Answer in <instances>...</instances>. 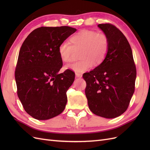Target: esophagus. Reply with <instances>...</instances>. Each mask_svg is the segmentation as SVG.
<instances>
[{
    "label": "esophagus",
    "mask_w": 150,
    "mask_h": 150,
    "mask_svg": "<svg viewBox=\"0 0 150 150\" xmlns=\"http://www.w3.org/2000/svg\"><path fill=\"white\" fill-rule=\"evenodd\" d=\"M82 74H81V73H76V78H82Z\"/></svg>",
    "instance_id": "34e87169"
}]
</instances>
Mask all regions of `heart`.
Instances as JSON below:
<instances>
[{"instance_id": "heart-1", "label": "heart", "mask_w": 150, "mask_h": 150, "mask_svg": "<svg viewBox=\"0 0 150 150\" xmlns=\"http://www.w3.org/2000/svg\"><path fill=\"white\" fill-rule=\"evenodd\" d=\"M71 43L67 41L60 44L58 52L62 61L70 62L75 51H80L81 60L67 65L66 68L77 73H82L98 65L105 59L109 50V39L103 33L84 29L79 31L71 38Z\"/></svg>"}]
</instances>
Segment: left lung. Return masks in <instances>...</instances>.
<instances>
[{"label": "left lung", "instance_id": "1", "mask_svg": "<svg viewBox=\"0 0 150 150\" xmlns=\"http://www.w3.org/2000/svg\"><path fill=\"white\" fill-rule=\"evenodd\" d=\"M109 39L105 59L83 76L89 110L105 118L118 117L128 108L134 91L137 70L130 45L124 34L110 24L98 25Z\"/></svg>", "mask_w": 150, "mask_h": 150}]
</instances>
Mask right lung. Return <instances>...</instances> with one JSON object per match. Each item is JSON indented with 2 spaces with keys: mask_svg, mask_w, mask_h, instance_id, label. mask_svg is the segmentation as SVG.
<instances>
[{
  "mask_svg": "<svg viewBox=\"0 0 150 150\" xmlns=\"http://www.w3.org/2000/svg\"><path fill=\"white\" fill-rule=\"evenodd\" d=\"M76 30L41 27L29 34L20 49L15 71L17 95L25 111L36 120L52 118L65 109L75 74L69 69L59 73L62 61L58 48Z\"/></svg>",
  "mask_w": 150,
  "mask_h": 150,
  "instance_id": "1",
  "label": "right lung"
}]
</instances>
